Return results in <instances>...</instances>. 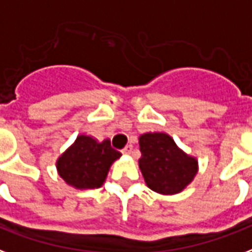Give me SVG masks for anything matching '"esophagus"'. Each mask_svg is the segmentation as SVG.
<instances>
[{
    "mask_svg": "<svg viewBox=\"0 0 252 252\" xmlns=\"http://www.w3.org/2000/svg\"><path fill=\"white\" fill-rule=\"evenodd\" d=\"M123 153H124V155H132V153H133V145H132V144L126 145V147L123 149Z\"/></svg>",
    "mask_w": 252,
    "mask_h": 252,
    "instance_id": "obj_1",
    "label": "esophagus"
}]
</instances>
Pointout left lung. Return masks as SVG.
Wrapping results in <instances>:
<instances>
[{"label": "left lung", "instance_id": "1", "mask_svg": "<svg viewBox=\"0 0 252 252\" xmlns=\"http://www.w3.org/2000/svg\"><path fill=\"white\" fill-rule=\"evenodd\" d=\"M139 168L145 184L156 193H181L198 172V160L178 148L164 132H147L139 137Z\"/></svg>", "mask_w": 252, "mask_h": 252}]
</instances>
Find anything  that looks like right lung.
I'll return each mask as SVG.
<instances>
[{
	"mask_svg": "<svg viewBox=\"0 0 252 252\" xmlns=\"http://www.w3.org/2000/svg\"><path fill=\"white\" fill-rule=\"evenodd\" d=\"M122 153L111 147L109 139L97 141L92 136L79 134L57 160L58 174L67 185L86 190L104 184L111 165Z\"/></svg>",
	"mask_w": 252,
	"mask_h": 252,
	"instance_id": "obj_1",
	"label": "right lung"
}]
</instances>
